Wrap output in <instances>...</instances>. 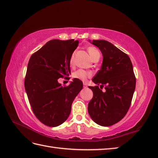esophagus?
<instances>
[{
	"instance_id": "esophagus-1",
	"label": "esophagus",
	"mask_w": 158,
	"mask_h": 158,
	"mask_svg": "<svg viewBox=\"0 0 158 158\" xmlns=\"http://www.w3.org/2000/svg\"><path fill=\"white\" fill-rule=\"evenodd\" d=\"M83 86H84V88H87V84L86 83H83Z\"/></svg>"
}]
</instances>
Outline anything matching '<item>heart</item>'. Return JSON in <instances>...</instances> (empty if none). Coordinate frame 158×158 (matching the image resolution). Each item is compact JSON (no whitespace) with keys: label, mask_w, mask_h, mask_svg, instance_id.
<instances>
[{"label":"heart","mask_w":158,"mask_h":158,"mask_svg":"<svg viewBox=\"0 0 158 158\" xmlns=\"http://www.w3.org/2000/svg\"><path fill=\"white\" fill-rule=\"evenodd\" d=\"M88 52L90 55V57L92 58V59H94L95 57H98V56H100V52L98 51L95 47H90L88 48ZM73 59H74V55H72L71 58H70L69 60V64L70 65L73 64ZM93 76V73L90 72H87L84 69H78L77 71L74 72L73 73V78H76L82 80V81H86V80L90 78L91 76Z\"/></svg>","instance_id":"1"}]
</instances>
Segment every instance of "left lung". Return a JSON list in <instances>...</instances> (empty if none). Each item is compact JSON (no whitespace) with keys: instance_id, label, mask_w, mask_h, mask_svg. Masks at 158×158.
Listing matches in <instances>:
<instances>
[{"instance_id":"8db88e82","label":"left lung","mask_w":158,"mask_h":158,"mask_svg":"<svg viewBox=\"0 0 158 158\" xmlns=\"http://www.w3.org/2000/svg\"><path fill=\"white\" fill-rule=\"evenodd\" d=\"M92 43L99 48L103 59L101 69L93 79L97 86H89L93 97L88 111L97 124L110 127L127 114L135 92L136 78L127 54L106 40H93ZM103 87V91L101 90Z\"/></svg>"}]
</instances>
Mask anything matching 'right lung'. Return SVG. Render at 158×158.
<instances>
[{
	"instance_id": "right-lung-1",
	"label": "right lung",
	"mask_w": 158,
	"mask_h": 158,
	"mask_svg": "<svg viewBox=\"0 0 158 158\" xmlns=\"http://www.w3.org/2000/svg\"><path fill=\"white\" fill-rule=\"evenodd\" d=\"M78 45L74 39L51 40L31 55L27 64L24 81L27 98L34 115L48 127H57L67 120L83 87L76 78L66 86L57 81L71 73L69 60Z\"/></svg>"
}]
</instances>
